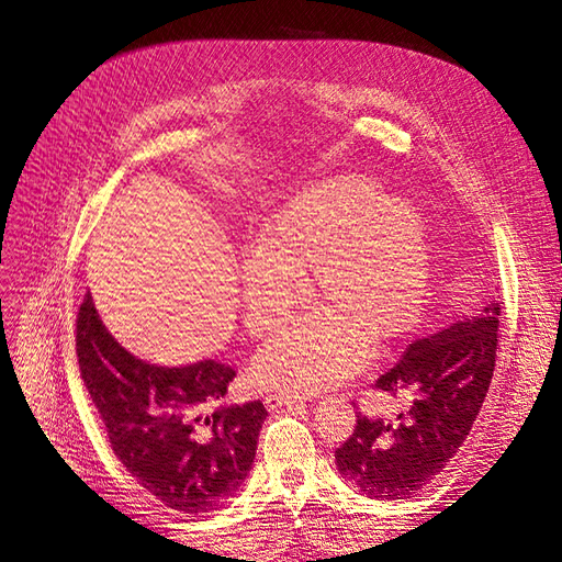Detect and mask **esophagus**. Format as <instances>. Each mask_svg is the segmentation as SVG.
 <instances>
[{"instance_id":"1","label":"esophagus","mask_w":562,"mask_h":562,"mask_svg":"<svg viewBox=\"0 0 562 562\" xmlns=\"http://www.w3.org/2000/svg\"><path fill=\"white\" fill-rule=\"evenodd\" d=\"M295 403H302V401H297V396H291V394H269V396H265L267 411H277V407L295 405Z\"/></svg>"}]
</instances>
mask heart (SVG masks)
Listing matches in <instances>:
<instances>
[{
  "mask_svg": "<svg viewBox=\"0 0 562 562\" xmlns=\"http://www.w3.org/2000/svg\"><path fill=\"white\" fill-rule=\"evenodd\" d=\"M312 269L321 307L258 351L252 375L271 389L307 394L351 378L366 342H386L415 318L427 285L424 225L411 201L380 196L359 176L314 182L267 220L241 269L246 323L265 335L307 293Z\"/></svg>",
  "mask_w": 562,
  "mask_h": 562,
  "instance_id": "obj_1",
  "label": "heart"
}]
</instances>
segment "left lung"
<instances>
[{
  "mask_svg": "<svg viewBox=\"0 0 562 562\" xmlns=\"http://www.w3.org/2000/svg\"><path fill=\"white\" fill-rule=\"evenodd\" d=\"M502 302L450 323L405 349L378 378L394 396V419L356 415L353 434L335 450L337 471L370 499H405L448 467L487 396L497 359Z\"/></svg>",
  "mask_w": 562,
  "mask_h": 562,
  "instance_id": "1",
  "label": "left lung"
}]
</instances>
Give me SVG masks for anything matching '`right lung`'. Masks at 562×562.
Here are the masks:
<instances>
[{"label": "right lung", "instance_id": "1", "mask_svg": "<svg viewBox=\"0 0 562 562\" xmlns=\"http://www.w3.org/2000/svg\"><path fill=\"white\" fill-rule=\"evenodd\" d=\"M77 361L119 462L173 512L209 514L236 495L267 417L260 401L218 405L236 370L217 361L147 363L100 321L91 293L77 314Z\"/></svg>", "mask_w": 562, "mask_h": 562}]
</instances>
